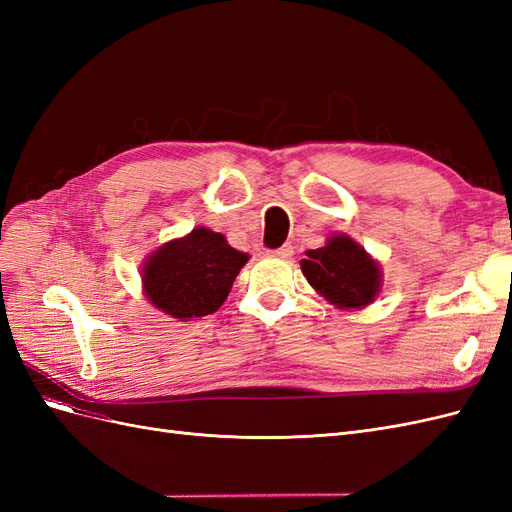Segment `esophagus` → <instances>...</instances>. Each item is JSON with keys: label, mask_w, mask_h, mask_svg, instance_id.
<instances>
[{"label": "esophagus", "mask_w": 512, "mask_h": 512, "mask_svg": "<svg viewBox=\"0 0 512 512\" xmlns=\"http://www.w3.org/2000/svg\"><path fill=\"white\" fill-rule=\"evenodd\" d=\"M271 256H275V258H290L292 256V245H282L280 250H273Z\"/></svg>", "instance_id": "1"}]
</instances>
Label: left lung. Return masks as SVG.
<instances>
[{"mask_svg": "<svg viewBox=\"0 0 512 512\" xmlns=\"http://www.w3.org/2000/svg\"><path fill=\"white\" fill-rule=\"evenodd\" d=\"M305 256L301 271L309 286L337 309H363L380 297V262L346 232H335Z\"/></svg>", "mask_w": 512, "mask_h": 512, "instance_id": "obj_1", "label": "left lung"}]
</instances>
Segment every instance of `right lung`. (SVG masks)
Listing matches in <instances>:
<instances>
[{
  "instance_id": "1",
  "label": "right lung",
  "mask_w": 512,
  "mask_h": 512,
  "mask_svg": "<svg viewBox=\"0 0 512 512\" xmlns=\"http://www.w3.org/2000/svg\"><path fill=\"white\" fill-rule=\"evenodd\" d=\"M250 254L230 247L222 232L196 226L153 250L141 271L145 299L162 314L188 322L218 312Z\"/></svg>"
}]
</instances>
